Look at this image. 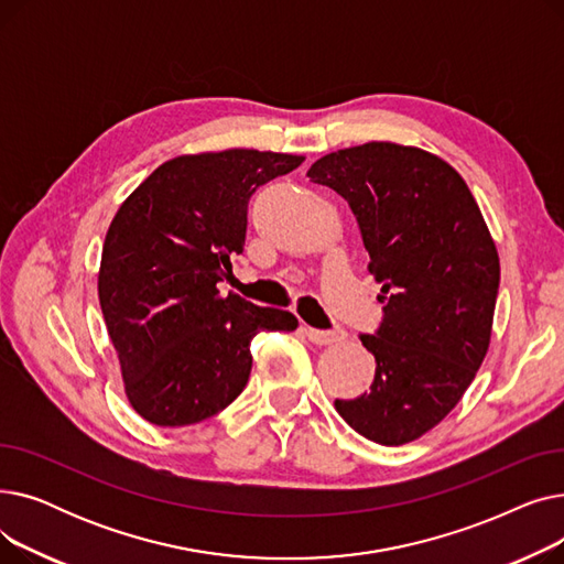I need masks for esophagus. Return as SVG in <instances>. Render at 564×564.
<instances>
[{"label": "esophagus", "mask_w": 564, "mask_h": 564, "mask_svg": "<svg viewBox=\"0 0 564 564\" xmlns=\"http://www.w3.org/2000/svg\"><path fill=\"white\" fill-rule=\"evenodd\" d=\"M304 334L308 336L311 343L315 345H334L347 338L345 329H334V332H322V329H313V327H304Z\"/></svg>", "instance_id": "obj_1"}]
</instances>
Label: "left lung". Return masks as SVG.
Returning a JSON list of instances; mask_svg holds the SVG:
<instances>
[{
	"label": "left lung",
	"mask_w": 564,
	"mask_h": 564,
	"mask_svg": "<svg viewBox=\"0 0 564 564\" xmlns=\"http://www.w3.org/2000/svg\"><path fill=\"white\" fill-rule=\"evenodd\" d=\"M308 177L359 221L381 322L361 334L377 361L368 393L336 400L381 446H402L448 416L491 338L500 283L496 245L462 175L421 148L372 141L324 155Z\"/></svg>",
	"instance_id": "obj_1"
}]
</instances>
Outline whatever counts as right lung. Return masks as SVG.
Returning a JSON list of instances; mask_svg holds the SVG:
<instances>
[{"label":"right lung","mask_w":564,"mask_h":564,"mask_svg":"<svg viewBox=\"0 0 564 564\" xmlns=\"http://www.w3.org/2000/svg\"><path fill=\"white\" fill-rule=\"evenodd\" d=\"M302 162L245 148L183 155L118 207L98 294L126 393L148 423L213 419L245 391L256 334L297 329L292 313L221 297L217 283L245 251L251 196Z\"/></svg>","instance_id":"1"}]
</instances>
